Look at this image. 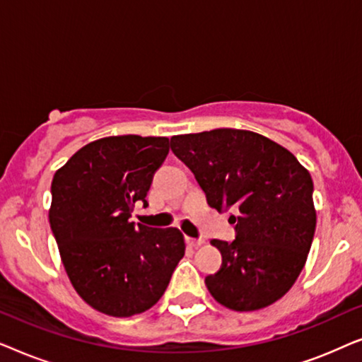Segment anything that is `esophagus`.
I'll return each instance as SVG.
<instances>
[{"instance_id": "obj_1", "label": "esophagus", "mask_w": 362, "mask_h": 362, "mask_svg": "<svg viewBox=\"0 0 362 362\" xmlns=\"http://www.w3.org/2000/svg\"><path fill=\"white\" fill-rule=\"evenodd\" d=\"M186 244L189 245V247H201L202 244H204V240L202 239H192V237H186Z\"/></svg>"}]
</instances>
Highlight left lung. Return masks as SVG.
<instances>
[{
  "mask_svg": "<svg viewBox=\"0 0 362 362\" xmlns=\"http://www.w3.org/2000/svg\"><path fill=\"white\" fill-rule=\"evenodd\" d=\"M217 211L235 207V240L211 242L222 267L207 290L235 311L265 308L288 291L303 270L316 229L313 181L298 160L259 133L234 128L171 138Z\"/></svg>",
  "mask_w": 362,
  "mask_h": 362,
  "instance_id": "left-lung-1",
  "label": "left lung"
}]
</instances>
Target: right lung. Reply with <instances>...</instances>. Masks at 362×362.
Returning a JSON list of instances; mask_svg holds the SVG:
<instances>
[{
    "instance_id": "obj_1",
    "label": "right lung",
    "mask_w": 362,
    "mask_h": 362,
    "mask_svg": "<svg viewBox=\"0 0 362 362\" xmlns=\"http://www.w3.org/2000/svg\"><path fill=\"white\" fill-rule=\"evenodd\" d=\"M165 136H107L81 148L51 185L49 222L69 280L110 316L150 310L185 255L182 234L130 222L170 151Z\"/></svg>"
}]
</instances>
